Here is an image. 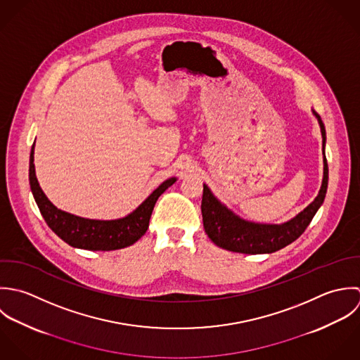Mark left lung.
<instances>
[{
  "label": "left lung",
  "mask_w": 360,
  "mask_h": 360,
  "mask_svg": "<svg viewBox=\"0 0 360 360\" xmlns=\"http://www.w3.org/2000/svg\"><path fill=\"white\" fill-rule=\"evenodd\" d=\"M316 117L323 138V181L316 199L299 214L283 224H263L248 221L235 214L224 203H221L210 188L203 184L202 216L203 226L209 238L217 246L236 253L263 255L274 253L296 240L307 228L317 210L321 207L328 185V165L326 160V128L319 114L311 110Z\"/></svg>",
  "instance_id": "1"
}]
</instances>
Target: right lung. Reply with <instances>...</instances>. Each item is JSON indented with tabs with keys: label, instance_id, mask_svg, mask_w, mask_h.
Segmentation results:
<instances>
[{
	"label": "right lung",
	"instance_id": "obj_1",
	"mask_svg": "<svg viewBox=\"0 0 360 360\" xmlns=\"http://www.w3.org/2000/svg\"><path fill=\"white\" fill-rule=\"evenodd\" d=\"M29 182L41 216L64 242L77 249L105 252L131 246L143 236L157 199L176 182V178L172 176L164 181L132 213L115 219H91L56 207L41 191L36 178L34 143L30 151Z\"/></svg>",
	"mask_w": 360,
	"mask_h": 360
}]
</instances>
